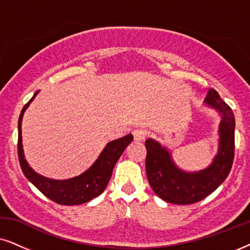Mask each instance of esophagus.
Instances as JSON below:
<instances>
[{
    "instance_id": "obj_1",
    "label": "esophagus",
    "mask_w": 250,
    "mask_h": 250,
    "mask_svg": "<svg viewBox=\"0 0 250 250\" xmlns=\"http://www.w3.org/2000/svg\"><path fill=\"white\" fill-rule=\"evenodd\" d=\"M132 135H134V139L136 142H143L146 138V132L143 129H135L132 131Z\"/></svg>"
}]
</instances>
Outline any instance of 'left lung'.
Here are the masks:
<instances>
[{
  "label": "left lung",
  "instance_id": "8db88e82",
  "mask_svg": "<svg viewBox=\"0 0 250 250\" xmlns=\"http://www.w3.org/2000/svg\"><path fill=\"white\" fill-rule=\"evenodd\" d=\"M205 103L223 115L218 154L206 170L194 174L179 170L172 164L169 152L158 142L153 139L145 142L147 181L155 194L169 204L192 205L204 200L225 181L233 165L235 121L232 108L215 89H209Z\"/></svg>",
  "mask_w": 250,
  "mask_h": 250
}]
</instances>
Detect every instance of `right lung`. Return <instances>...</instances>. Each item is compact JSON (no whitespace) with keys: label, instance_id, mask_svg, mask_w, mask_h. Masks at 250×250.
Wrapping results in <instances>:
<instances>
[{"label":"right lung","instance_id":"add662e5","mask_svg":"<svg viewBox=\"0 0 250 250\" xmlns=\"http://www.w3.org/2000/svg\"><path fill=\"white\" fill-rule=\"evenodd\" d=\"M38 92L29 99V102L21 109V116L18 121V159L21 164V170L26 176V178L43 193L46 198L62 206H73L81 205L92 200V199L98 197L104 192L107 186L109 179H111L113 168L125 147L132 142L131 134L125 137L115 139V141L109 142L104 151L101 153L99 158L96 162L82 175L78 177L66 179V181H52V179L42 177L32 170L27 162L24 158V152H22L21 145V120L24 115L25 109L28 107Z\"/></svg>","mask_w":250,"mask_h":250}]
</instances>
